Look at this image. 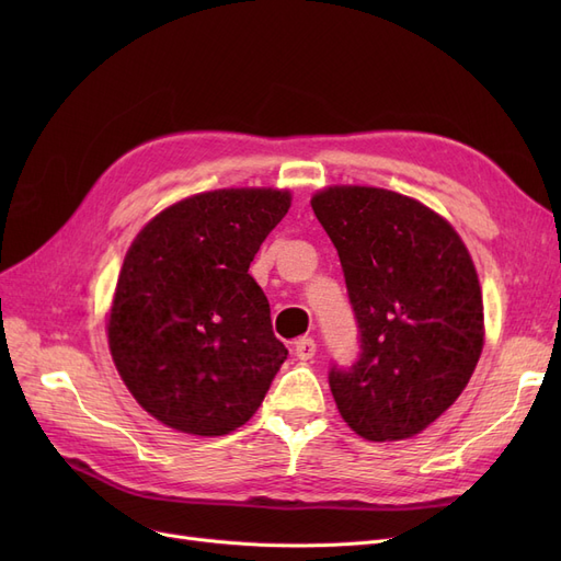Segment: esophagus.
Masks as SVG:
<instances>
[{"label":"esophagus","instance_id":"esophagus-1","mask_svg":"<svg viewBox=\"0 0 561 561\" xmlns=\"http://www.w3.org/2000/svg\"><path fill=\"white\" fill-rule=\"evenodd\" d=\"M316 342L311 336H304V339H297L295 342V355L299 360H311L313 355H316Z\"/></svg>","mask_w":561,"mask_h":561}]
</instances>
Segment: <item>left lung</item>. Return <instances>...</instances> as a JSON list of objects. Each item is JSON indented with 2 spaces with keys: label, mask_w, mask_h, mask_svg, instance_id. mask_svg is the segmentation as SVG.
<instances>
[{
  "label": "left lung",
  "mask_w": 561,
  "mask_h": 561,
  "mask_svg": "<svg viewBox=\"0 0 561 561\" xmlns=\"http://www.w3.org/2000/svg\"><path fill=\"white\" fill-rule=\"evenodd\" d=\"M311 206L358 322V360L330 369L336 410L371 443L412 437L449 410L480 360L478 271L447 219L410 196L330 186Z\"/></svg>",
  "instance_id": "left-lung-1"
}]
</instances>
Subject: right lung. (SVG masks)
<instances>
[{
	"label": "right lung",
	"mask_w": 561,
	"mask_h": 561,
	"mask_svg": "<svg viewBox=\"0 0 561 561\" xmlns=\"http://www.w3.org/2000/svg\"><path fill=\"white\" fill-rule=\"evenodd\" d=\"M290 208L278 190H217L165 208L138 233L107 322L124 383L165 426L227 435L257 412L287 348L248 274Z\"/></svg>",
	"instance_id": "1"
}]
</instances>
